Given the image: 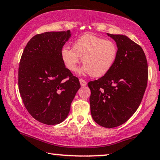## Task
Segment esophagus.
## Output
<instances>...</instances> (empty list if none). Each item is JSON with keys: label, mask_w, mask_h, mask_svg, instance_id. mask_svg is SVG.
<instances>
[{"label": "esophagus", "mask_w": 160, "mask_h": 160, "mask_svg": "<svg viewBox=\"0 0 160 160\" xmlns=\"http://www.w3.org/2000/svg\"><path fill=\"white\" fill-rule=\"evenodd\" d=\"M79 82H80V84L82 86H85V85H87V82L85 80L82 79V78H80Z\"/></svg>", "instance_id": "1"}]
</instances>
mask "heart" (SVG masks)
I'll list each match as a JSON object with an SVG mask.
<instances>
[{
  "instance_id": "b5f03b06",
  "label": "heart",
  "mask_w": 160,
  "mask_h": 160,
  "mask_svg": "<svg viewBox=\"0 0 160 160\" xmlns=\"http://www.w3.org/2000/svg\"><path fill=\"white\" fill-rule=\"evenodd\" d=\"M61 57L65 67L70 71L77 69L80 57H82L84 65L82 72L101 77L113 67L118 57V47L112 39L87 34L76 39L72 48L64 47Z\"/></svg>"
}]
</instances>
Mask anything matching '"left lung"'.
<instances>
[{
    "label": "left lung",
    "mask_w": 160,
    "mask_h": 160,
    "mask_svg": "<svg viewBox=\"0 0 160 160\" xmlns=\"http://www.w3.org/2000/svg\"><path fill=\"white\" fill-rule=\"evenodd\" d=\"M108 35L117 44V59L106 75L88 82V87L93 120L103 127L114 128L127 121L138 109L147 87L148 70L140 45L124 35Z\"/></svg>",
    "instance_id": "obj_1"
}]
</instances>
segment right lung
<instances>
[{"mask_svg": "<svg viewBox=\"0 0 160 160\" xmlns=\"http://www.w3.org/2000/svg\"><path fill=\"white\" fill-rule=\"evenodd\" d=\"M70 37L69 30L35 35L27 43L20 61L18 88L22 102L35 120L46 125L65 121L81 87L61 57Z\"/></svg>", "mask_w": 160, "mask_h": 160, "instance_id": "add662e5", "label": "right lung"}]
</instances>
